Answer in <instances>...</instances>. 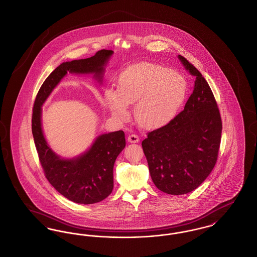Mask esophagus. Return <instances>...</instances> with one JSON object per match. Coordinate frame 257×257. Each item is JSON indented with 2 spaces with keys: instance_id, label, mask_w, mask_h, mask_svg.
<instances>
[{
  "instance_id": "34e87169",
  "label": "esophagus",
  "mask_w": 257,
  "mask_h": 257,
  "mask_svg": "<svg viewBox=\"0 0 257 257\" xmlns=\"http://www.w3.org/2000/svg\"><path fill=\"white\" fill-rule=\"evenodd\" d=\"M139 141H140V138H139V136H137V135L131 134L128 136V142L131 143V144L139 143Z\"/></svg>"
}]
</instances>
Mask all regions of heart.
Here are the masks:
<instances>
[{
	"instance_id": "b5f03b06",
	"label": "heart",
	"mask_w": 257,
	"mask_h": 257,
	"mask_svg": "<svg viewBox=\"0 0 257 257\" xmlns=\"http://www.w3.org/2000/svg\"><path fill=\"white\" fill-rule=\"evenodd\" d=\"M187 81L181 74L164 66L142 62L120 74L116 89L108 87L104 103L120 121L129 118V105L135 104V117L144 128H159L171 121L187 95Z\"/></svg>"
}]
</instances>
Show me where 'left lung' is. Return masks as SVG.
<instances>
[{"label": "left lung", "mask_w": 257, "mask_h": 257, "mask_svg": "<svg viewBox=\"0 0 257 257\" xmlns=\"http://www.w3.org/2000/svg\"><path fill=\"white\" fill-rule=\"evenodd\" d=\"M194 78V89L184 110L165 126L147 133L142 143L153 183L169 195L188 194L202 183L218 159L221 118L204 77L182 56Z\"/></svg>", "instance_id": "8db88e82"}]
</instances>
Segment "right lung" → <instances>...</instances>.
<instances>
[{
  "label": "right lung",
  "instance_id": "add662e5",
  "mask_svg": "<svg viewBox=\"0 0 257 257\" xmlns=\"http://www.w3.org/2000/svg\"><path fill=\"white\" fill-rule=\"evenodd\" d=\"M112 54L111 50H100L93 57L62 62L40 86L34 104L32 132L44 174L61 195L80 204L102 201L111 193L113 165L126 145L125 135L121 130L101 135L83 155L73 159H61L52 151L43 136L41 106L67 72L94 73L101 82L104 65Z\"/></svg>",
  "mask_w": 257,
  "mask_h": 257
}]
</instances>
